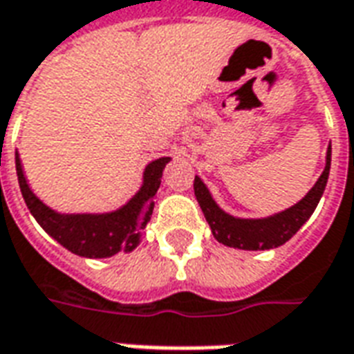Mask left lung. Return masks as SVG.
Listing matches in <instances>:
<instances>
[{
    "mask_svg": "<svg viewBox=\"0 0 354 354\" xmlns=\"http://www.w3.org/2000/svg\"><path fill=\"white\" fill-rule=\"evenodd\" d=\"M330 162H332V146H328L326 165L322 174L304 199L282 212H274L266 218H237L227 214L223 208L218 207L212 193L208 192L207 184L199 176H195L193 189L218 243L239 250H271L290 241L296 235L297 230L311 218L326 187Z\"/></svg>",
    "mask_w": 354,
    "mask_h": 354,
    "instance_id": "left-lung-1",
    "label": "left lung"
}]
</instances>
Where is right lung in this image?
<instances>
[{"label": "right lung", "instance_id": "obj_1", "mask_svg": "<svg viewBox=\"0 0 354 354\" xmlns=\"http://www.w3.org/2000/svg\"><path fill=\"white\" fill-rule=\"evenodd\" d=\"M170 157H159L147 165L142 185L123 207L111 212H80L64 214L47 207L28 184L19 151L15 153L19 185L28 210L35 222L57 243L81 258H111L119 252H132L142 243L144 230L155 207V193L161 185L162 170Z\"/></svg>", "mask_w": 354, "mask_h": 354}]
</instances>
